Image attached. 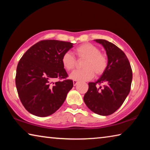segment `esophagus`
<instances>
[{
  "label": "esophagus",
  "instance_id": "esophagus-1",
  "mask_svg": "<svg viewBox=\"0 0 150 150\" xmlns=\"http://www.w3.org/2000/svg\"><path fill=\"white\" fill-rule=\"evenodd\" d=\"M73 85L74 86H76L77 85V83H79L77 81H76V80H73Z\"/></svg>",
  "mask_w": 150,
  "mask_h": 150
}]
</instances>
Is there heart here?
<instances>
[{"label":"heart","instance_id":"heart-1","mask_svg":"<svg viewBox=\"0 0 150 150\" xmlns=\"http://www.w3.org/2000/svg\"><path fill=\"white\" fill-rule=\"evenodd\" d=\"M75 54L78 60H85L82 70H77L70 75L72 79L88 81L94 75L98 77L105 72L108 67V58L100 52L98 47L90 43L81 44L75 48ZM63 67L67 71H72L77 65V60L69 52H65L62 57Z\"/></svg>","mask_w":150,"mask_h":150}]
</instances>
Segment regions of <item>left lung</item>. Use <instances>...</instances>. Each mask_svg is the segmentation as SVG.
Here are the masks:
<instances>
[{"instance_id":"1","label":"left lung","mask_w":150,"mask_h":150,"mask_svg":"<svg viewBox=\"0 0 150 150\" xmlns=\"http://www.w3.org/2000/svg\"><path fill=\"white\" fill-rule=\"evenodd\" d=\"M105 47L108 67L96 82L88 83L84 102L96 114L108 116L120 107L130 93L132 71L128 57L122 50L105 40H95ZM101 83L103 86H96Z\"/></svg>"}]
</instances>
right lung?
Returning a JSON list of instances; mask_svg holds the SVG:
<instances>
[{
    "label": "right lung",
    "mask_w": 150,
    "mask_h": 150,
    "mask_svg": "<svg viewBox=\"0 0 150 150\" xmlns=\"http://www.w3.org/2000/svg\"><path fill=\"white\" fill-rule=\"evenodd\" d=\"M72 47L71 42L42 40L20 59L15 82L20 100L30 113L45 117L54 114L64 103L73 83L67 79L62 57ZM56 78L63 81L54 83Z\"/></svg>",
    "instance_id": "1"
}]
</instances>
